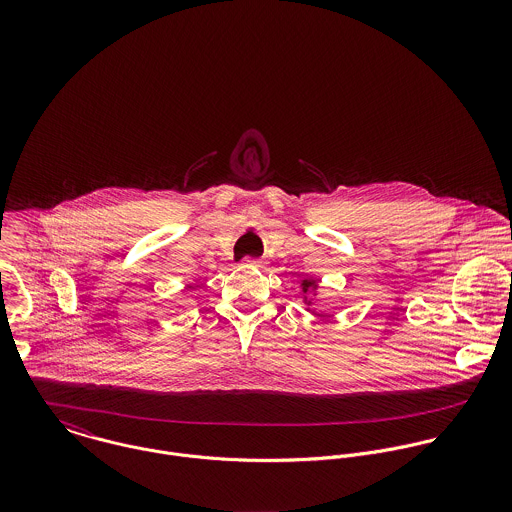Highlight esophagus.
Instances as JSON below:
<instances>
[{
	"label": "esophagus",
	"instance_id": "34e87169",
	"mask_svg": "<svg viewBox=\"0 0 512 512\" xmlns=\"http://www.w3.org/2000/svg\"><path fill=\"white\" fill-rule=\"evenodd\" d=\"M244 264H246V266H252V268H262V262H260V260H252V258H246Z\"/></svg>",
	"mask_w": 512,
	"mask_h": 512
}]
</instances>
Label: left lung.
Masks as SVG:
<instances>
[{"label": "left lung", "instance_id": "left-lung-1", "mask_svg": "<svg viewBox=\"0 0 512 512\" xmlns=\"http://www.w3.org/2000/svg\"><path fill=\"white\" fill-rule=\"evenodd\" d=\"M301 292H303V301L307 303V305H311L313 303V297L311 295H317V282L315 280H311V278H305V280H301ZM313 313V311H311Z\"/></svg>", "mask_w": 512, "mask_h": 512}]
</instances>
